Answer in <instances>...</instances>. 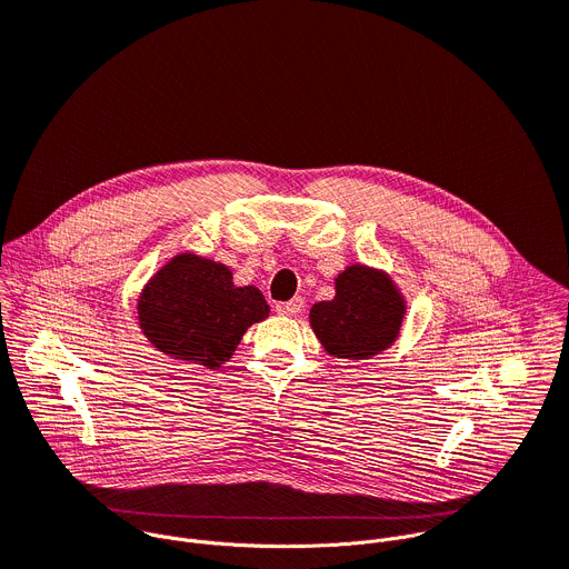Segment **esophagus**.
Masks as SVG:
<instances>
[{
  "mask_svg": "<svg viewBox=\"0 0 569 569\" xmlns=\"http://www.w3.org/2000/svg\"><path fill=\"white\" fill-rule=\"evenodd\" d=\"M274 308H277V312L283 315V317H292V315H297V312L303 308V301H301V297H295V299H290V301L277 303Z\"/></svg>",
  "mask_w": 569,
  "mask_h": 569,
  "instance_id": "34e87169",
  "label": "esophagus"
}]
</instances>
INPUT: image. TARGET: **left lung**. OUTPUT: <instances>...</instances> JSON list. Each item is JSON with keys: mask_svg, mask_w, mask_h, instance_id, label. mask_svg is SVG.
<instances>
[{"mask_svg": "<svg viewBox=\"0 0 569 569\" xmlns=\"http://www.w3.org/2000/svg\"><path fill=\"white\" fill-rule=\"evenodd\" d=\"M405 301L393 281L373 268L351 266L336 279V297L310 308V327L336 358L367 360L398 338Z\"/></svg>", "mask_w": 569, "mask_h": 569, "instance_id": "1", "label": "left lung"}]
</instances>
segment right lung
<instances>
[{"label": "right lung", "instance_id": "obj_1", "mask_svg": "<svg viewBox=\"0 0 569 569\" xmlns=\"http://www.w3.org/2000/svg\"><path fill=\"white\" fill-rule=\"evenodd\" d=\"M139 327L154 349L176 360L216 369L231 358L242 333L270 312L254 286H233L227 266L178 254L143 288Z\"/></svg>", "mask_w": 569, "mask_h": 569}]
</instances>
